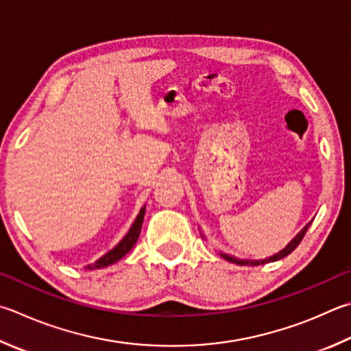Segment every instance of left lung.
Listing matches in <instances>:
<instances>
[{
  "mask_svg": "<svg viewBox=\"0 0 351 351\" xmlns=\"http://www.w3.org/2000/svg\"><path fill=\"white\" fill-rule=\"evenodd\" d=\"M310 224H311V222H308V224L305 226L302 230L296 234L295 238H293V241L284 248V250L278 252L276 254H273V256H270V258L259 259V261H250V259H238V258H234V256H228V254H226V253H221V256L224 258V259H227V261H230V263H233V264H238V265H259V264H267V263H275V261L285 258L287 254H290L293 250H295V248L299 245V242H301L302 238L305 237V233H307Z\"/></svg>",
  "mask_w": 351,
  "mask_h": 351,
  "instance_id": "left-lung-1",
  "label": "left lung"
}]
</instances>
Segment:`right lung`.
Returning a JSON list of instances; mask_svg holds the SVG:
<instances>
[{
	"label": "right lung",
	"instance_id": "add662e5",
	"mask_svg": "<svg viewBox=\"0 0 351 351\" xmlns=\"http://www.w3.org/2000/svg\"><path fill=\"white\" fill-rule=\"evenodd\" d=\"M144 213H145V206L139 210V215L136 216L135 222H133L129 233L125 234L123 238V241L119 242V244L112 248L109 253H106L103 258H99L97 263L93 264H88L86 265L84 269L86 270H95V269H103V267H107L110 264H114L117 261H119L123 256H125L127 253L132 250V247L136 244V241L139 238V232H141V227H143V221H144Z\"/></svg>",
	"mask_w": 351,
	"mask_h": 351
}]
</instances>
